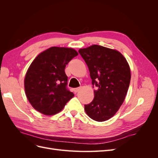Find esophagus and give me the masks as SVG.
I'll use <instances>...</instances> for the list:
<instances>
[{"instance_id":"34e87169","label":"esophagus","mask_w":158,"mask_h":158,"mask_svg":"<svg viewBox=\"0 0 158 158\" xmlns=\"http://www.w3.org/2000/svg\"><path fill=\"white\" fill-rule=\"evenodd\" d=\"M80 89V88H76L74 89V92L75 93H77Z\"/></svg>"}]
</instances>
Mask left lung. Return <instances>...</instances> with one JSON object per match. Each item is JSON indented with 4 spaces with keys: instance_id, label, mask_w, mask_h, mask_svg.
Returning <instances> with one entry per match:
<instances>
[{
    "instance_id": "left-lung-1",
    "label": "left lung",
    "mask_w": 158,
    "mask_h": 158,
    "mask_svg": "<svg viewBox=\"0 0 158 158\" xmlns=\"http://www.w3.org/2000/svg\"><path fill=\"white\" fill-rule=\"evenodd\" d=\"M88 65L92 84L97 87L94 98L84 109L98 122L107 121L115 114L125 99L131 82L127 61L118 51L93 45L78 51Z\"/></svg>"
}]
</instances>
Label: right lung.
<instances>
[{
	"label": "right lung",
	"mask_w": 158,
	"mask_h": 158,
	"mask_svg": "<svg viewBox=\"0 0 158 158\" xmlns=\"http://www.w3.org/2000/svg\"><path fill=\"white\" fill-rule=\"evenodd\" d=\"M78 55L72 48L52 47L32 62L24 79L25 92L32 107L45 115L60 112L74 94L67 88L66 65Z\"/></svg>",
	"instance_id": "1"
}]
</instances>
